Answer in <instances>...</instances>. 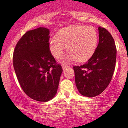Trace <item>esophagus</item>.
<instances>
[{"instance_id": "34e87169", "label": "esophagus", "mask_w": 128, "mask_h": 128, "mask_svg": "<svg viewBox=\"0 0 128 128\" xmlns=\"http://www.w3.org/2000/svg\"><path fill=\"white\" fill-rule=\"evenodd\" d=\"M62 67L63 70H65L66 69H67L68 68H69V66H66V65H62Z\"/></svg>"}]
</instances>
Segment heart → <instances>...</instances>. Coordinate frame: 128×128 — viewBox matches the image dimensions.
Wrapping results in <instances>:
<instances>
[{
  "label": "heart",
  "mask_w": 128,
  "mask_h": 128,
  "mask_svg": "<svg viewBox=\"0 0 128 128\" xmlns=\"http://www.w3.org/2000/svg\"><path fill=\"white\" fill-rule=\"evenodd\" d=\"M96 30L91 26H72L60 30L50 40V50L54 58H60L67 50L70 54L64 62L86 61L94 54L98 44Z\"/></svg>",
  "instance_id": "b5f03b06"
}]
</instances>
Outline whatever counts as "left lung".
<instances>
[{"mask_svg":"<svg viewBox=\"0 0 128 128\" xmlns=\"http://www.w3.org/2000/svg\"><path fill=\"white\" fill-rule=\"evenodd\" d=\"M99 42L87 62L74 66L75 81L81 95L94 97L100 95L110 83L115 68L116 48L112 34L98 27Z\"/></svg>","mask_w":128,"mask_h":128,"instance_id":"1","label":"left lung"}]
</instances>
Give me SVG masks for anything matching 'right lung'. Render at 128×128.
<instances>
[{
	"label": "right lung",
	"mask_w": 128,
	"mask_h": 128,
	"mask_svg": "<svg viewBox=\"0 0 128 128\" xmlns=\"http://www.w3.org/2000/svg\"><path fill=\"white\" fill-rule=\"evenodd\" d=\"M50 38L46 28L28 31L17 42L13 55L22 88L31 98L42 102L54 97L62 72L50 50Z\"/></svg>",
	"instance_id": "obj_1"
}]
</instances>
